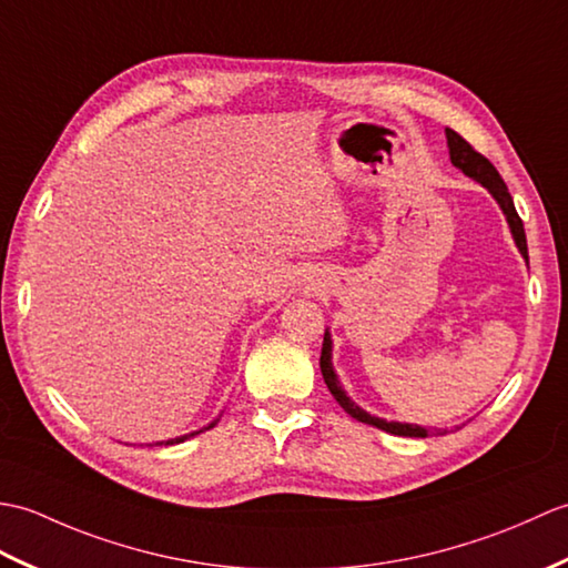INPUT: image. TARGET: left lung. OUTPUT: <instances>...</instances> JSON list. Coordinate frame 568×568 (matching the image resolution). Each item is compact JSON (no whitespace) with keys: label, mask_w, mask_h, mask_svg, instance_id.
Here are the masks:
<instances>
[{"label":"left lung","mask_w":568,"mask_h":568,"mask_svg":"<svg viewBox=\"0 0 568 568\" xmlns=\"http://www.w3.org/2000/svg\"><path fill=\"white\" fill-rule=\"evenodd\" d=\"M447 145H449V158H452V165H455L457 170H462L466 178L476 180L478 184H484L490 194L496 196V201L500 204L503 213L508 216V223H510V231H513V237L515 243H518L520 252L527 260V241H525V229H523V221L518 216V211H515V204H513V196L508 192L506 182H503V178L498 174V170L490 165V160L484 158L478 150L466 143L464 138L457 133L447 129ZM321 372H323V379L327 384V388H331V394L335 396V400L343 406L352 418L359 420V423H367V425H374L379 427V430L384 433H390V435H400V437H427V427H420V425H408V423H388L384 418H374V415H369L367 410H362L355 400H349L347 394L343 390V386H339L337 376L333 372V364H331V335L325 333L323 337V349H321Z\"/></svg>","instance_id":"1"}]
</instances>
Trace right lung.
Returning <instances> with one entry per match:
<instances>
[{
  "instance_id": "obj_1",
  "label": "right lung",
  "mask_w": 568,
  "mask_h": 568,
  "mask_svg": "<svg viewBox=\"0 0 568 568\" xmlns=\"http://www.w3.org/2000/svg\"><path fill=\"white\" fill-rule=\"evenodd\" d=\"M209 427H213V423H211ZM209 427H204V430H209ZM199 433H201V430H199ZM192 435H196V433H192ZM192 435H184V437H174V439H168V443H165V445H180V443H184V439H186V437H192ZM160 445H162V443H160Z\"/></svg>"
}]
</instances>
